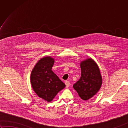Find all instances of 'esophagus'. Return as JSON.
<instances>
[{
  "instance_id": "1",
  "label": "esophagus",
  "mask_w": 128,
  "mask_h": 128,
  "mask_svg": "<svg viewBox=\"0 0 128 128\" xmlns=\"http://www.w3.org/2000/svg\"><path fill=\"white\" fill-rule=\"evenodd\" d=\"M65 84H66V88H69V85H70V82H69V81H66V82H65Z\"/></svg>"
}]
</instances>
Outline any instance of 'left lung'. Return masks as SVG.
Here are the masks:
<instances>
[{"instance_id":"obj_1","label":"left lung","mask_w":128,"mask_h":128,"mask_svg":"<svg viewBox=\"0 0 128 128\" xmlns=\"http://www.w3.org/2000/svg\"><path fill=\"white\" fill-rule=\"evenodd\" d=\"M81 77L74 84L73 88L81 99L87 100L99 91L102 84L100 70L93 59L89 58L81 62Z\"/></svg>"}]
</instances>
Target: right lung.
Returning <instances> with one entry per match:
<instances>
[{"mask_svg": "<svg viewBox=\"0 0 128 128\" xmlns=\"http://www.w3.org/2000/svg\"><path fill=\"white\" fill-rule=\"evenodd\" d=\"M54 63V58L45 56L39 60L31 73L32 88L40 98L51 102L66 85L54 74L52 68Z\"/></svg>", "mask_w": 128, "mask_h": 128, "instance_id": "1", "label": "right lung"}]
</instances>
